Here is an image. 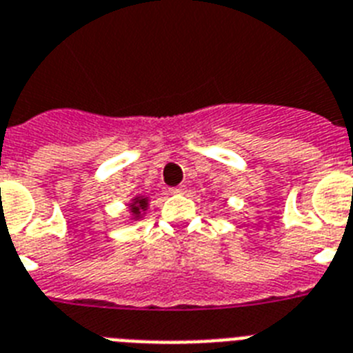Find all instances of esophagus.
Instances as JSON below:
<instances>
[{"label": "esophagus", "mask_w": 353, "mask_h": 353, "mask_svg": "<svg viewBox=\"0 0 353 353\" xmlns=\"http://www.w3.org/2000/svg\"><path fill=\"white\" fill-rule=\"evenodd\" d=\"M171 192H174V194H183V192H185V185H179V188H173V189H171Z\"/></svg>", "instance_id": "1"}]
</instances>
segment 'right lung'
Listing matches in <instances>:
<instances>
[{"label": "right lung", "instance_id": "1", "mask_svg": "<svg viewBox=\"0 0 353 353\" xmlns=\"http://www.w3.org/2000/svg\"><path fill=\"white\" fill-rule=\"evenodd\" d=\"M146 207H148L146 198H143V196L135 198V200L130 203V212L134 214L135 218H139L141 212H143V210H146Z\"/></svg>", "mask_w": 353, "mask_h": 353}]
</instances>
